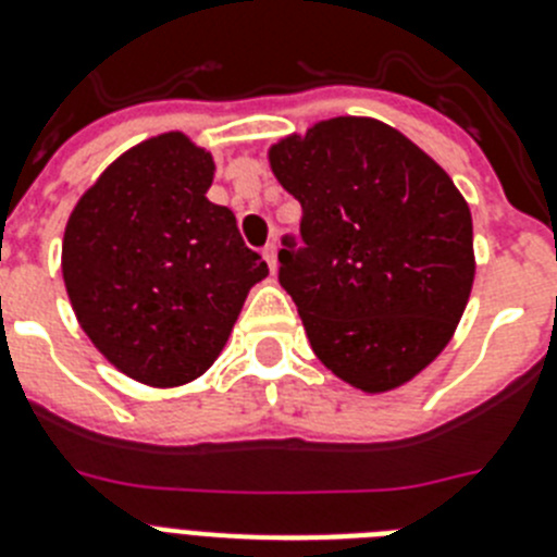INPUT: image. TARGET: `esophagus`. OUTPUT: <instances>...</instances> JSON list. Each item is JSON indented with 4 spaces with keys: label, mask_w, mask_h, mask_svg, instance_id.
I'll list each match as a JSON object with an SVG mask.
<instances>
[{
    "label": "esophagus",
    "mask_w": 557,
    "mask_h": 557,
    "mask_svg": "<svg viewBox=\"0 0 557 557\" xmlns=\"http://www.w3.org/2000/svg\"><path fill=\"white\" fill-rule=\"evenodd\" d=\"M263 257H265V263H269V271L274 274V271H277V246L269 243V246L263 249Z\"/></svg>",
    "instance_id": "obj_1"
}]
</instances>
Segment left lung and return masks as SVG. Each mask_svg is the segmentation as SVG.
<instances>
[{
  "mask_svg": "<svg viewBox=\"0 0 557 557\" xmlns=\"http://www.w3.org/2000/svg\"><path fill=\"white\" fill-rule=\"evenodd\" d=\"M300 200L280 286L320 362L348 385H405L450 343L473 288V218L442 166L373 119L320 121L269 149Z\"/></svg>",
  "mask_w": 557,
  "mask_h": 557,
  "instance_id": "left-lung-1",
  "label": "left lung"
}]
</instances>
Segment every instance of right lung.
I'll return each instance as SVG.
<instances>
[{"label":"right lung","mask_w":557,"mask_h":557,"mask_svg":"<svg viewBox=\"0 0 557 557\" xmlns=\"http://www.w3.org/2000/svg\"><path fill=\"white\" fill-rule=\"evenodd\" d=\"M214 161L181 133L112 161L70 214L62 274L82 329L152 387L198 380L269 265L232 209L207 198Z\"/></svg>","instance_id":"obj_1"}]
</instances>
